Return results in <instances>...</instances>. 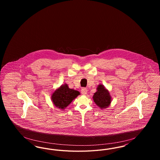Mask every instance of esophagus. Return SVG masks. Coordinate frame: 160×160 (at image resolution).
Returning a JSON list of instances; mask_svg holds the SVG:
<instances>
[{
    "instance_id": "34e87169",
    "label": "esophagus",
    "mask_w": 160,
    "mask_h": 160,
    "mask_svg": "<svg viewBox=\"0 0 160 160\" xmlns=\"http://www.w3.org/2000/svg\"><path fill=\"white\" fill-rule=\"evenodd\" d=\"M81 92H82V95H86L87 93H88V89H87L86 88H82V90H81Z\"/></svg>"
}]
</instances>
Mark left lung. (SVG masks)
Masks as SVG:
<instances>
[{
	"label": "left lung",
	"mask_w": 160,
	"mask_h": 160,
	"mask_svg": "<svg viewBox=\"0 0 160 160\" xmlns=\"http://www.w3.org/2000/svg\"><path fill=\"white\" fill-rule=\"evenodd\" d=\"M93 100L101 109H105L110 106L112 99L106 87L102 84H99L97 88V92L93 95Z\"/></svg>",
	"instance_id": "obj_1"
}]
</instances>
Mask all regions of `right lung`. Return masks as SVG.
Here are the masks:
<instances>
[{
    "instance_id": "obj_1",
    "label": "right lung",
    "mask_w": 160,
    "mask_h": 160,
    "mask_svg": "<svg viewBox=\"0 0 160 160\" xmlns=\"http://www.w3.org/2000/svg\"><path fill=\"white\" fill-rule=\"evenodd\" d=\"M79 95H80V92L69 88L68 85L65 83L53 92L51 99L54 106L64 110Z\"/></svg>"
}]
</instances>
